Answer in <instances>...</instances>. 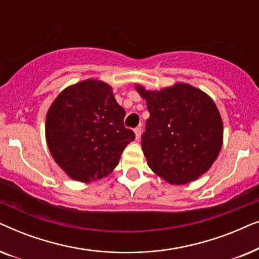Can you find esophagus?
I'll list each match as a JSON object with an SVG mask.
<instances>
[{"label":"esophagus","instance_id":"34e87169","mask_svg":"<svg viewBox=\"0 0 259 259\" xmlns=\"http://www.w3.org/2000/svg\"><path fill=\"white\" fill-rule=\"evenodd\" d=\"M134 133H136L137 139H139V138L141 137V126H138L137 128H134Z\"/></svg>","mask_w":259,"mask_h":259}]
</instances>
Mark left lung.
I'll return each instance as SVG.
<instances>
[{"label":"left lung","instance_id":"left-lung-1","mask_svg":"<svg viewBox=\"0 0 259 259\" xmlns=\"http://www.w3.org/2000/svg\"><path fill=\"white\" fill-rule=\"evenodd\" d=\"M137 90L150 112L141 136L150 168L175 185L199 178L217 159L223 144V121L213 100L186 83L161 91Z\"/></svg>","mask_w":259,"mask_h":259}]
</instances>
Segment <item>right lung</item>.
Wrapping results in <instances>:
<instances>
[{"label":"right lung","instance_id":"obj_1","mask_svg":"<svg viewBox=\"0 0 259 259\" xmlns=\"http://www.w3.org/2000/svg\"><path fill=\"white\" fill-rule=\"evenodd\" d=\"M112 88L86 80L66 88L49 108L46 139L52 157L72 179L90 183L109 175L136 139Z\"/></svg>","mask_w":259,"mask_h":259}]
</instances>
